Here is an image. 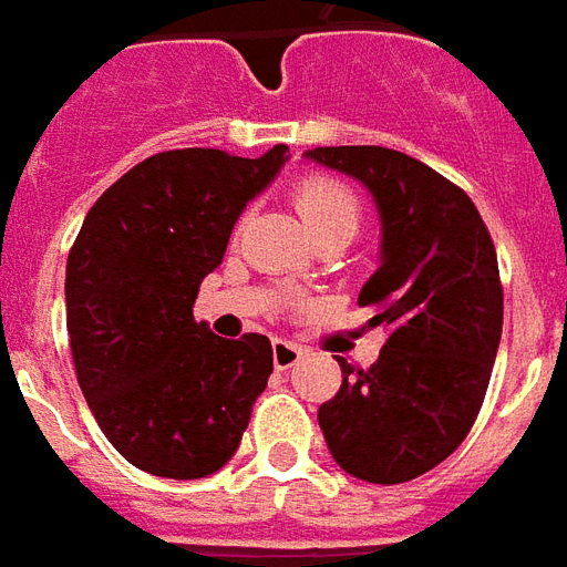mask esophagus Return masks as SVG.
<instances>
[{
  "mask_svg": "<svg viewBox=\"0 0 567 567\" xmlns=\"http://www.w3.org/2000/svg\"><path fill=\"white\" fill-rule=\"evenodd\" d=\"M271 359H275V369L287 371V369H292V365H299V359H305V347L278 338V341H275V347H271Z\"/></svg>",
  "mask_w": 567,
  "mask_h": 567,
  "instance_id": "1",
  "label": "esophagus"
}]
</instances>
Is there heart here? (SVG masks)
I'll return each mask as SVG.
<instances>
[{
  "label": "heart",
  "instance_id": "obj_1",
  "mask_svg": "<svg viewBox=\"0 0 567 567\" xmlns=\"http://www.w3.org/2000/svg\"><path fill=\"white\" fill-rule=\"evenodd\" d=\"M296 210L311 238L323 233H357L359 198L353 189L332 177H305L292 193ZM301 275H296V284Z\"/></svg>",
  "mask_w": 567,
  "mask_h": 567
}]
</instances>
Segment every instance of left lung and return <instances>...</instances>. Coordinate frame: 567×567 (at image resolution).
Instances as JSON below:
<instances>
[{
	"label": "left lung",
	"instance_id": "obj_1",
	"mask_svg": "<svg viewBox=\"0 0 567 567\" xmlns=\"http://www.w3.org/2000/svg\"><path fill=\"white\" fill-rule=\"evenodd\" d=\"M305 159L353 177L380 217V266L359 292L386 344L369 371L338 357L341 390L320 404L332 458L359 481H414L465 441L502 341L493 238L456 184L408 153L347 144Z\"/></svg>",
	"mask_w": 567,
	"mask_h": 567
}]
</instances>
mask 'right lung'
<instances>
[{
    "instance_id": "add662e5",
    "label": "right lung",
    "mask_w": 567,
    "mask_h": 567,
    "mask_svg": "<svg viewBox=\"0 0 567 567\" xmlns=\"http://www.w3.org/2000/svg\"><path fill=\"white\" fill-rule=\"evenodd\" d=\"M287 159V144L259 159L156 153L86 214L65 266V326L86 404L135 468L198 481L241 444L271 341L220 338L193 320V305L247 202Z\"/></svg>"
}]
</instances>
